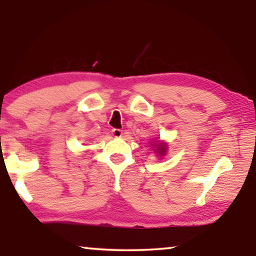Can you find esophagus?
<instances>
[{"label":"esophagus","instance_id":"34e87169","mask_svg":"<svg viewBox=\"0 0 256 256\" xmlns=\"http://www.w3.org/2000/svg\"><path fill=\"white\" fill-rule=\"evenodd\" d=\"M112 134H113V136H115V138H121L122 130L121 129H113V130H112Z\"/></svg>","mask_w":256,"mask_h":256}]
</instances>
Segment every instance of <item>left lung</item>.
Segmentation results:
<instances>
[{
    "mask_svg": "<svg viewBox=\"0 0 256 256\" xmlns=\"http://www.w3.org/2000/svg\"><path fill=\"white\" fill-rule=\"evenodd\" d=\"M152 148L154 152H156L157 156L160 157H163L166 155V150H168V143L164 142V141H155V142H152Z\"/></svg>",
    "mask_w": 256,
    "mask_h": 256,
    "instance_id": "obj_1",
    "label": "left lung"
}]
</instances>
